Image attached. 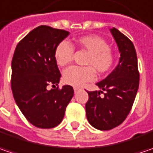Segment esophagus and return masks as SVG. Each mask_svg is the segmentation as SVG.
Here are the masks:
<instances>
[{
    "mask_svg": "<svg viewBox=\"0 0 153 153\" xmlns=\"http://www.w3.org/2000/svg\"><path fill=\"white\" fill-rule=\"evenodd\" d=\"M74 92L76 93V92H78V91L80 90V88H79V87H74Z\"/></svg>",
    "mask_w": 153,
    "mask_h": 153,
    "instance_id": "34e87169",
    "label": "esophagus"
}]
</instances>
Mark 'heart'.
<instances>
[{"label": "heart", "instance_id": "heart-1", "mask_svg": "<svg viewBox=\"0 0 153 153\" xmlns=\"http://www.w3.org/2000/svg\"><path fill=\"white\" fill-rule=\"evenodd\" d=\"M74 46L89 53L85 65L88 67H70L63 73L64 82L79 87L94 79L95 71L99 74L108 73L115 62V56L108 43L99 36L87 35L74 40ZM74 49L67 41L59 43L55 50V60L60 67H65L73 61Z\"/></svg>", "mask_w": 153, "mask_h": 153}]
</instances>
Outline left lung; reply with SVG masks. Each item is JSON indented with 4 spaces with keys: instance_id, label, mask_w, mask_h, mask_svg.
I'll use <instances>...</instances> for the list:
<instances>
[{
    "instance_id": "1",
    "label": "left lung",
    "mask_w": 153,
    "mask_h": 153,
    "mask_svg": "<svg viewBox=\"0 0 153 153\" xmlns=\"http://www.w3.org/2000/svg\"><path fill=\"white\" fill-rule=\"evenodd\" d=\"M121 57L112 73L96 85L103 90L87 91L86 117L99 130H110L124 122L129 114L139 88L140 74L134 43L121 31L112 28ZM101 93L103 96H100Z\"/></svg>"
}]
</instances>
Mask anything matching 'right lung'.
Instances as JSON below:
<instances>
[{
	"mask_svg": "<svg viewBox=\"0 0 153 153\" xmlns=\"http://www.w3.org/2000/svg\"><path fill=\"white\" fill-rule=\"evenodd\" d=\"M69 32L40 25L18 43L12 60L11 87L18 107L27 121L39 128H52L62 123L74 96L71 85L56 87L61 73L55 50Z\"/></svg>",
	"mask_w": 153,
	"mask_h": 153,
	"instance_id": "obj_1",
	"label": "right lung"
}]
</instances>
